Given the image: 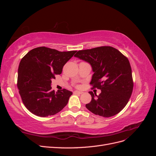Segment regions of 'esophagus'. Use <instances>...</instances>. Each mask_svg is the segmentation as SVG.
<instances>
[{
  "instance_id": "34e87169",
  "label": "esophagus",
  "mask_w": 156,
  "mask_h": 156,
  "mask_svg": "<svg viewBox=\"0 0 156 156\" xmlns=\"http://www.w3.org/2000/svg\"><path fill=\"white\" fill-rule=\"evenodd\" d=\"M83 92L77 91V90H75V91L73 92V94H83Z\"/></svg>"
}]
</instances>
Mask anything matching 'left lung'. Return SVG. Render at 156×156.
<instances>
[{"instance_id":"obj_1","label":"left lung","mask_w":156,"mask_h":156,"mask_svg":"<svg viewBox=\"0 0 156 156\" xmlns=\"http://www.w3.org/2000/svg\"><path fill=\"white\" fill-rule=\"evenodd\" d=\"M74 56L91 65L92 88L101 91L98 96L89 92L92 100L86 107L103 117L120 112L129 101L133 88L131 68L126 56L110 46L81 50Z\"/></svg>"}]
</instances>
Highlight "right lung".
<instances>
[{
  "label": "right lung",
  "mask_w": 156,
  "mask_h": 156,
  "mask_svg": "<svg viewBox=\"0 0 156 156\" xmlns=\"http://www.w3.org/2000/svg\"><path fill=\"white\" fill-rule=\"evenodd\" d=\"M76 52L40 47L23 56L19 65L17 87L23 103L32 114L54 115L68 104L72 92L66 89L55 92L51 80L62 73L63 66Z\"/></svg>",
  "instance_id": "right-lung-1"
}]
</instances>
